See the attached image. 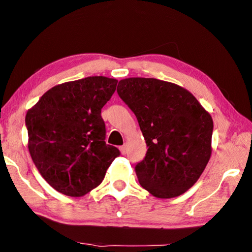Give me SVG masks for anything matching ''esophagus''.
Instances as JSON below:
<instances>
[{
    "label": "esophagus",
    "mask_w": 252,
    "mask_h": 252,
    "mask_svg": "<svg viewBox=\"0 0 252 252\" xmlns=\"http://www.w3.org/2000/svg\"><path fill=\"white\" fill-rule=\"evenodd\" d=\"M119 149H120V151H121L122 155H126V144H123V146H121Z\"/></svg>",
    "instance_id": "1"
}]
</instances>
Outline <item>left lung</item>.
Here are the masks:
<instances>
[{"mask_svg":"<svg viewBox=\"0 0 252 252\" xmlns=\"http://www.w3.org/2000/svg\"><path fill=\"white\" fill-rule=\"evenodd\" d=\"M117 91L146 139V157L134 165L140 185L157 198L185 193L210 159L211 116L189 91L165 81L129 78Z\"/></svg>","mask_w":252,"mask_h":252,"instance_id":"1","label":"left lung"}]
</instances>
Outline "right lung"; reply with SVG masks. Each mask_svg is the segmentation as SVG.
<instances>
[{
	"label": "right lung",
	"mask_w": 252,
	"mask_h": 252,
	"mask_svg": "<svg viewBox=\"0 0 252 252\" xmlns=\"http://www.w3.org/2000/svg\"><path fill=\"white\" fill-rule=\"evenodd\" d=\"M118 81L88 76L45 92L25 117L29 151L49 185L82 197L100 185L119 149L105 143L101 109Z\"/></svg>",
	"instance_id": "obj_1"
}]
</instances>
